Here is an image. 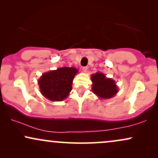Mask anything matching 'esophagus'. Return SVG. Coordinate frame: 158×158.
I'll use <instances>...</instances> for the list:
<instances>
[{"label": "esophagus", "mask_w": 158, "mask_h": 158, "mask_svg": "<svg viewBox=\"0 0 158 158\" xmlns=\"http://www.w3.org/2000/svg\"><path fill=\"white\" fill-rule=\"evenodd\" d=\"M82 71L84 72V73H86V72L88 71V67H83V68H82Z\"/></svg>", "instance_id": "1"}]
</instances>
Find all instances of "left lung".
Masks as SVG:
<instances>
[{
  "instance_id": "1",
  "label": "left lung",
  "mask_w": 158,
  "mask_h": 158,
  "mask_svg": "<svg viewBox=\"0 0 158 158\" xmlns=\"http://www.w3.org/2000/svg\"><path fill=\"white\" fill-rule=\"evenodd\" d=\"M92 91L99 99H110L118 93V88L115 81L107 78L104 73H97L92 74Z\"/></svg>"
}]
</instances>
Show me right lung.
Segmentation results:
<instances>
[{"instance_id": "1", "label": "right lung", "mask_w": 158, "mask_h": 158, "mask_svg": "<svg viewBox=\"0 0 158 158\" xmlns=\"http://www.w3.org/2000/svg\"><path fill=\"white\" fill-rule=\"evenodd\" d=\"M76 68H58L42 74L38 80L40 92L45 98L52 101H62L68 97L76 74Z\"/></svg>"}]
</instances>
